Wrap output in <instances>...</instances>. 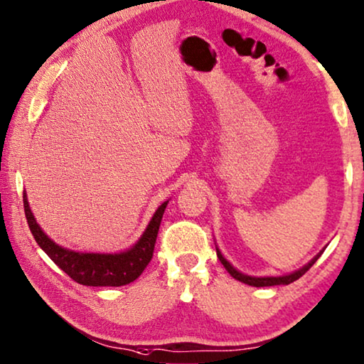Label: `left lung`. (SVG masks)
<instances>
[{
  "mask_svg": "<svg viewBox=\"0 0 364 364\" xmlns=\"http://www.w3.org/2000/svg\"><path fill=\"white\" fill-rule=\"evenodd\" d=\"M217 256H218V259H220V262L223 264V267L228 270V274L233 277V279H236V280H240V282H243V284H246V285H251V287H274V285H288V284H291V282H295V280H298L299 277L301 275H304L308 272V270L313 267V264L317 261V259H319V256H316L313 261H311L308 265H304V267H301L299 270H296V272H293V274H290V275H284V277H250V275H245V274H241V272H238V270H236L232 264H230L227 259H225L222 255H220V251L217 250Z\"/></svg>",
  "mask_w": 364,
  "mask_h": 364,
  "instance_id": "left-lung-1",
  "label": "left lung"
}]
</instances>
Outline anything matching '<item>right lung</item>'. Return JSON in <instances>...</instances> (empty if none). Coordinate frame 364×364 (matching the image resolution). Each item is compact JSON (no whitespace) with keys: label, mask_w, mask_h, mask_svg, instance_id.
<instances>
[{"label":"right lung","mask_w":364,"mask_h":364,"mask_svg":"<svg viewBox=\"0 0 364 364\" xmlns=\"http://www.w3.org/2000/svg\"><path fill=\"white\" fill-rule=\"evenodd\" d=\"M166 204H168V200H165L159 207L141 240L131 250L119 252V255H95V252L69 251L66 247L53 243L38 227L24 194L26 218L37 245L47 252L48 257L63 272H66L77 284L87 287L128 285L144 272V269L147 267L154 256L155 240H157L159 227Z\"/></svg>","instance_id":"obj_1"}]
</instances>
